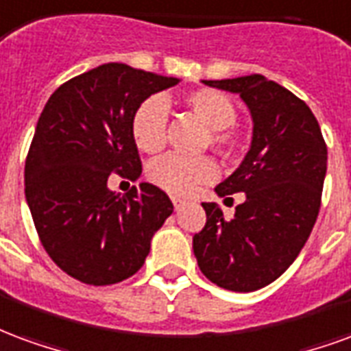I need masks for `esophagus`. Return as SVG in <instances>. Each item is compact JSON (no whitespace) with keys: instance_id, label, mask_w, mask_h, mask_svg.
<instances>
[{"instance_id":"1","label":"esophagus","mask_w":351,"mask_h":351,"mask_svg":"<svg viewBox=\"0 0 351 351\" xmlns=\"http://www.w3.org/2000/svg\"><path fill=\"white\" fill-rule=\"evenodd\" d=\"M172 202H173V207H176V209H179V207L185 204V200H181V198H176V196L172 198Z\"/></svg>"}]
</instances>
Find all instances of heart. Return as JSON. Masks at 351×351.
I'll list each match as a JSON object with an SVG mask.
<instances>
[{"instance_id": "1", "label": "heart", "mask_w": 351, "mask_h": 351, "mask_svg": "<svg viewBox=\"0 0 351 351\" xmlns=\"http://www.w3.org/2000/svg\"><path fill=\"white\" fill-rule=\"evenodd\" d=\"M189 108L211 129L209 138L215 149L222 153L234 151L239 144V136L234 129L237 119L235 102L228 95L217 89H194L185 97ZM168 127V104L160 95H151L138 104L130 119V134L140 151L157 153L166 144ZM147 176L153 185L176 196H189L202 185L213 183L219 170L209 157L186 158L181 155H165L153 160L147 168Z\"/></svg>"}]
</instances>
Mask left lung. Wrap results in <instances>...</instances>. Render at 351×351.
<instances>
[{
	"mask_svg": "<svg viewBox=\"0 0 351 351\" xmlns=\"http://www.w3.org/2000/svg\"><path fill=\"white\" fill-rule=\"evenodd\" d=\"M204 84L239 93L254 130L241 166L215 189L219 196L245 193V202L232 219L213 202L202 204L207 221L193 237L194 256L202 273L224 290H260L290 267L314 228L326 140L305 102L262 74Z\"/></svg>",
	"mask_w": 351,
	"mask_h": 351,
	"instance_id": "obj_1",
	"label": "left lung"
}]
</instances>
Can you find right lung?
<instances>
[{
  "mask_svg": "<svg viewBox=\"0 0 351 351\" xmlns=\"http://www.w3.org/2000/svg\"><path fill=\"white\" fill-rule=\"evenodd\" d=\"M176 84L104 63L61 84L46 102L25 158V200L48 256L80 282L106 286L132 277L172 215L162 189L140 183L117 196L108 178H140L132 114L149 95Z\"/></svg>",
  "mask_w": 351,
  "mask_h": 351,
  "instance_id": "right-lung-1",
  "label": "right lung"
}]
</instances>
